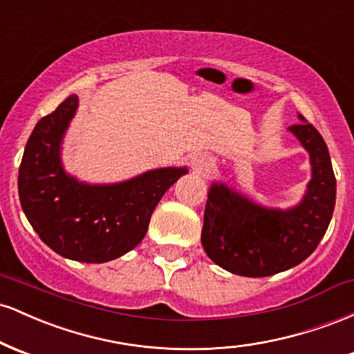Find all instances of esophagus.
<instances>
[{"label":"esophagus","instance_id":"1","mask_svg":"<svg viewBox=\"0 0 354 354\" xmlns=\"http://www.w3.org/2000/svg\"><path fill=\"white\" fill-rule=\"evenodd\" d=\"M211 165H213V161H211V158L206 156V154L198 153L191 158V168H193L194 173L206 171V169L211 168Z\"/></svg>","mask_w":354,"mask_h":354}]
</instances>
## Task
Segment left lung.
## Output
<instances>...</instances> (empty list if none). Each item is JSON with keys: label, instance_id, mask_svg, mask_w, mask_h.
Instances as JSON below:
<instances>
[{"label": "left lung", "instance_id": "8db88e82", "mask_svg": "<svg viewBox=\"0 0 354 354\" xmlns=\"http://www.w3.org/2000/svg\"><path fill=\"white\" fill-rule=\"evenodd\" d=\"M288 128L310 154L311 180L301 201L270 208L223 181L208 191L201 243L213 263L233 274L263 278L290 270L310 256L330 226L336 201V178L323 136L298 115Z\"/></svg>", "mask_w": 354, "mask_h": 354}]
</instances>
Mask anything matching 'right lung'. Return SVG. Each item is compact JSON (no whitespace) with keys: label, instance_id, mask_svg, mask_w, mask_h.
I'll return each instance as SVG.
<instances>
[{"label":"right lung","instance_id":"obj_1","mask_svg":"<svg viewBox=\"0 0 354 354\" xmlns=\"http://www.w3.org/2000/svg\"><path fill=\"white\" fill-rule=\"evenodd\" d=\"M78 104V96H68L36 123L19 165V201L30 225L55 253L81 263H106L140 245L156 205L188 168L149 169L108 185L78 180L61 160Z\"/></svg>","mask_w":354,"mask_h":354}]
</instances>
